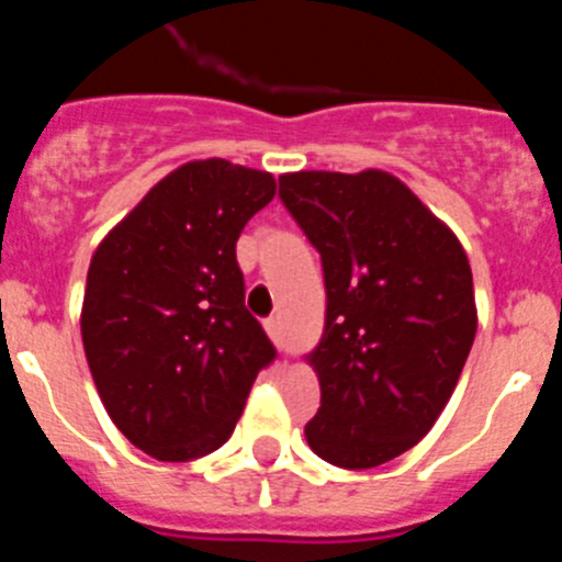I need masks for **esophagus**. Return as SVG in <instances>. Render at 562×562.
<instances>
[{
    "label": "esophagus",
    "mask_w": 562,
    "mask_h": 562,
    "mask_svg": "<svg viewBox=\"0 0 562 562\" xmlns=\"http://www.w3.org/2000/svg\"><path fill=\"white\" fill-rule=\"evenodd\" d=\"M265 329H267V335H270L276 342H281V337H284V326H281V317H270V321L265 324Z\"/></svg>",
    "instance_id": "34e87169"
}]
</instances>
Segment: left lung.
Listing matches in <instances>:
<instances>
[{
    "label": "left lung",
    "instance_id": "left-lung-1",
    "mask_svg": "<svg viewBox=\"0 0 562 562\" xmlns=\"http://www.w3.org/2000/svg\"><path fill=\"white\" fill-rule=\"evenodd\" d=\"M278 186L324 265L306 441L329 464L380 467L434 428L459 382L479 326L470 261L394 173L297 171Z\"/></svg>",
    "mask_w": 562,
    "mask_h": 562
}]
</instances>
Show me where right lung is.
Here are the masks:
<instances>
[{"label": "right lung", "instance_id": "obj_1", "mask_svg": "<svg viewBox=\"0 0 562 562\" xmlns=\"http://www.w3.org/2000/svg\"><path fill=\"white\" fill-rule=\"evenodd\" d=\"M272 196L267 171L186 162L92 256L81 310L89 371L117 430L154 459L222 448L276 360L236 261L238 233Z\"/></svg>", "mask_w": 562, "mask_h": 562}]
</instances>
